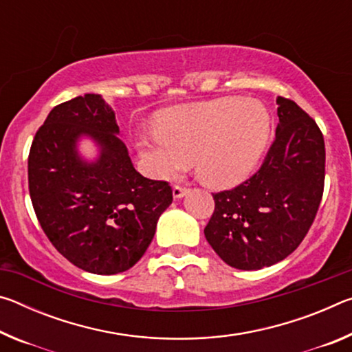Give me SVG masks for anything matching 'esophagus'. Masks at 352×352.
<instances>
[{"instance_id": "esophagus-1", "label": "esophagus", "mask_w": 352, "mask_h": 352, "mask_svg": "<svg viewBox=\"0 0 352 352\" xmlns=\"http://www.w3.org/2000/svg\"><path fill=\"white\" fill-rule=\"evenodd\" d=\"M189 192V188L182 186V184H175L174 186V197L175 199H182L183 195H186Z\"/></svg>"}]
</instances>
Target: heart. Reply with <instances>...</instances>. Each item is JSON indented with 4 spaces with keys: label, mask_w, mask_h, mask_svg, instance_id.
<instances>
[{
    "label": "heart",
    "mask_w": 352,
    "mask_h": 352,
    "mask_svg": "<svg viewBox=\"0 0 352 352\" xmlns=\"http://www.w3.org/2000/svg\"><path fill=\"white\" fill-rule=\"evenodd\" d=\"M272 118L264 104L228 96L164 118L160 138L141 141V152L162 177L175 178L195 163L199 178L228 188L252 174L265 152Z\"/></svg>",
    "instance_id": "heart-1"
}]
</instances>
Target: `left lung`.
Listing matches in <instances>:
<instances>
[{
    "instance_id": "8db88e82",
    "label": "left lung",
    "mask_w": 352,
    "mask_h": 352,
    "mask_svg": "<svg viewBox=\"0 0 352 352\" xmlns=\"http://www.w3.org/2000/svg\"><path fill=\"white\" fill-rule=\"evenodd\" d=\"M279 124L261 168L231 189L212 192L205 237L226 264L270 267L295 252L317 216L324 190L326 148L317 122L278 98Z\"/></svg>"
}]
</instances>
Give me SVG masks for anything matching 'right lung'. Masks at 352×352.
<instances>
[{
    "mask_svg": "<svg viewBox=\"0 0 352 352\" xmlns=\"http://www.w3.org/2000/svg\"><path fill=\"white\" fill-rule=\"evenodd\" d=\"M118 132L115 113L99 94L77 96L50 111L28 158L29 194L47 239L71 264L96 275L133 267L172 204L169 182L136 172ZM80 134L103 147L96 164L76 157Z\"/></svg>",
    "mask_w": 352,
    "mask_h": 352,
    "instance_id": "1",
    "label": "right lung"
}]
</instances>
